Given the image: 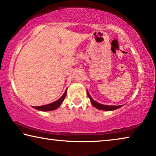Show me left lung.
<instances>
[{
    "label": "left lung",
    "instance_id": "obj_1",
    "mask_svg": "<svg viewBox=\"0 0 156 156\" xmlns=\"http://www.w3.org/2000/svg\"><path fill=\"white\" fill-rule=\"evenodd\" d=\"M87 96L89 97L90 99V102L93 105V106H94L95 108L99 109V110H102V111H113L115 110V109H118L120 107H122V105H120V106H109V105H104V104H101L100 103H98V102L94 101V99L92 98V97L90 96L89 92L87 90Z\"/></svg>",
    "mask_w": 156,
    "mask_h": 156
}]
</instances>
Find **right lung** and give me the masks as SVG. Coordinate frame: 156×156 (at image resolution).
<instances>
[{
    "mask_svg": "<svg viewBox=\"0 0 156 156\" xmlns=\"http://www.w3.org/2000/svg\"><path fill=\"white\" fill-rule=\"evenodd\" d=\"M66 93H67V90H66V91L64 92V94L62 95L59 99H57V101L52 102V103L46 104V105L41 106H33V107L34 108L37 109V110L41 111H50L55 110V109L59 108L62 102H63L64 99H65V97H66Z\"/></svg>",
    "mask_w": 156,
    "mask_h": 156,
    "instance_id": "obj_1",
    "label": "right lung"
}]
</instances>
